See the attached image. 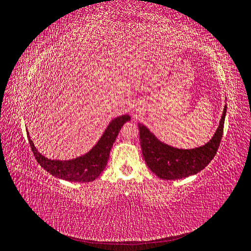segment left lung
Instances as JSON below:
<instances>
[{
    "instance_id": "left-lung-1",
    "label": "left lung",
    "mask_w": 251,
    "mask_h": 251,
    "mask_svg": "<svg viewBox=\"0 0 251 251\" xmlns=\"http://www.w3.org/2000/svg\"><path fill=\"white\" fill-rule=\"evenodd\" d=\"M226 105L214 137L205 146L193 150H179L159 141L143 125H138L144 161L159 178L176 180L199 173L214 159L221 142Z\"/></svg>"
}]
</instances>
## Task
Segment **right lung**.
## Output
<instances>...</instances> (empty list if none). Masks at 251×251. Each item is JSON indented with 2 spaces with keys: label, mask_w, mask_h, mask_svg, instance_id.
Masks as SVG:
<instances>
[{
  "label": "right lung",
  "mask_w": 251,
  "mask_h": 251,
  "mask_svg": "<svg viewBox=\"0 0 251 251\" xmlns=\"http://www.w3.org/2000/svg\"><path fill=\"white\" fill-rule=\"evenodd\" d=\"M130 119L131 117L128 115H123L112 120L96 146L88 154L74 160H49L36 151L33 142L28 136L29 144L36 161L52 176L71 182H90L95 180L103 172L108 162L111 148L121 126Z\"/></svg>",
  "instance_id": "right-lung-1"
}]
</instances>
